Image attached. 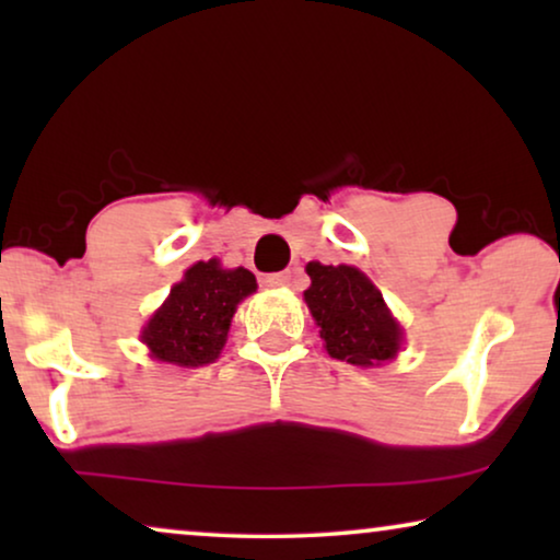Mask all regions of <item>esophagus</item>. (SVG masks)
<instances>
[{"label": "esophagus", "instance_id": "obj_1", "mask_svg": "<svg viewBox=\"0 0 560 560\" xmlns=\"http://www.w3.org/2000/svg\"><path fill=\"white\" fill-rule=\"evenodd\" d=\"M262 282H265V285H270V288H275V285H288V282H290V272H272V275H265Z\"/></svg>", "mask_w": 560, "mask_h": 560}]
</instances>
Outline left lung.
<instances>
[{
  "label": "left lung",
  "instance_id": "left-lung-1",
  "mask_svg": "<svg viewBox=\"0 0 560 560\" xmlns=\"http://www.w3.org/2000/svg\"><path fill=\"white\" fill-rule=\"evenodd\" d=\"M305 272L311 275V288L303 295L328 354L357 366L382 364L397 354L400 326L364 272L320 262H308Z\"/></svg>",
  "mask_w": 560,
  "mask_h": 560
}]
</instances>
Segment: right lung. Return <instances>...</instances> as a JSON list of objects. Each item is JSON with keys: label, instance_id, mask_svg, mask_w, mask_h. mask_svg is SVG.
<instances>
[{"label": "right lung", "instance_id": "obj_1", "mask_svg": "<svg viewBox=\"0 0 560 560\" xmlns=\"http://www.w3.org/2000/svg\"><path fill=\"white\" fill-rule=\"evenodd\" d=\"M255 290V275L244 267L221 270L219 259L196 262L144 326L142 341L160 362L209 364L224 349L236 305Z\"/></svg>", "mask_w": 560, "mask_h": 560}]
</instances>
